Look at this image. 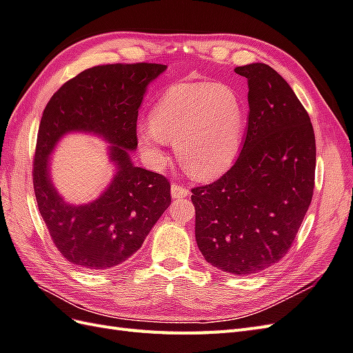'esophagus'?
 <instances>
[{
  "instance_id": "1",
  "label": "esophagus",
  "mask_w": 353,
  "mask_h": 353,
  "mask_svg": "<svg viewBox=\"0 0 353 353\" xmlns=\"http://www.w3.org/2000/svg\"><path fill=\"white\" fill-rule=\"evenodd\" d=\"M189 194V189L188 188H185V186H180V185H176V183H173L171 185V196L174 198H185V196H188Z\"/></svg>"
}]
</instances>
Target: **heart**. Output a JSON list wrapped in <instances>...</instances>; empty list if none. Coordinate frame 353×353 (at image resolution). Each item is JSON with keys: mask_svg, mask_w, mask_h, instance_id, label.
<instances>
[{"mask_svg": "<svg viewBox=\"0 0 353 353\" xmlns=\"http://www.w3.org/2000/svg\"><path fill=\"white\" fill-rule=\"evenodd\" d=\"M245 130V105L236 90L209 82L180 83L159 99L152 121L139 123L137 141L153 167L165 159V141L173 143L186 173L207 180L232 165Z\"/></svg>", "mask_w": 353, "mask_h": 353, "instance_id": "obj_1", "label": "heart"}]
</instances>
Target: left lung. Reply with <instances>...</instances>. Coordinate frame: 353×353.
I'll use <instances>...</instances> for the list:
<instances>
[{
	"mask_svg": "<svg viewBox=\"0 0 353 353\" xmlns=\"http://www.w3.org/2000/svg\"><path fill=\"white\" fill-rule=\"evenodd\" d=\"M248 79V128L237 161L216 182L192 189L195 240L207 263L249 276L282 259L312 203L314 132L300 99L263 62Z\"/></svg>",
	"mask_w": 353,
	"mask_h": 353,
	"instance_id": "8db88e82",
	"label": "left lung"
}]
</instances>
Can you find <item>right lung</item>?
Here are the masks:
<instances>
[{
	"label": "right lung",
	"instance_id": "right-lung-1",
	"mask_svg": "<svg viewBox=\"0 0 353 353\" xmlns=\"http://www.w3.org/2000/svg\"><path fill=\"white\" fill-rule=\"evenodd\" d=\"M161 64H112L82 71L50 98L43 112L34 159V192L55 246L71 264L108 270L137 252L171 203L168 180L135 167L137 116ZM92 133L111 146V183L85 205L65 201L51 180V153L68 133Z\"/></svg>",
	"mask_w": 353,
	"mask_h": 353
}]
</instances>
